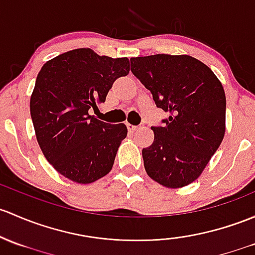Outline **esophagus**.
Returning a JSON list of instances; mask_svg holds the SVG:
<instances>
[{"instance_id": "1", "label": "esophagus", "mask_w": 255, "mask_h": 255, "mask_svg": "<svg viewBox=\"0 0 255 255\" xmlns=\"http://www.w3.org/2000/svg\"><path fill=\"white\" fill-rule=\"evenodd\" d=\"M127 128H128V130H132V132H134V130H136V129H138V128H140V127H138V126H133V125H129V123H127Z\"/></svg>"}]
</instances>
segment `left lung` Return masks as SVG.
Listing matches in <instances>:
<instances>
[{"label":"left lung","mask_w":255,"mask_h":255,"mask_svg":"<svg viewBox=\"0 0 255 255\" xmlns=\"http://www.w3.org/2000/svg\"><path fill=\"white\" fill-rule=\"evenodd\" d=\"M130 71L168 112L152 126L154 141L143 149L144 167L168 188L192 183L219 149L225 134L226 96L206 64L191 56L151 55L130 58Z\"/></svg>","instance_id":"left-lung-1"}]
</instances>
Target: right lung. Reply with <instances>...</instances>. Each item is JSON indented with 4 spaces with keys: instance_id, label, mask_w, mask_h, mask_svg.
Wrapping results in <instances>:
<instances>
[{
    "instance_id": "right-lung-1",
    "label": "right lung",
    "mask_w": 255,
    "mask_h": 255,
    "mask_svg": "<svg viewBox=\"0 0 255 255\" xmlns=\"http://www.w3.org/2000/svg\"><path fill=\"white\" fill-rule=\"evenodd\" d=\"M129 73L127 57L99 56L77 49L47 61L36 77L30 115L37 143L56 171L77 183H92L111 171L123 123L90 116L104 103L112 84Z\"/></svg>"
}]
</instances>
